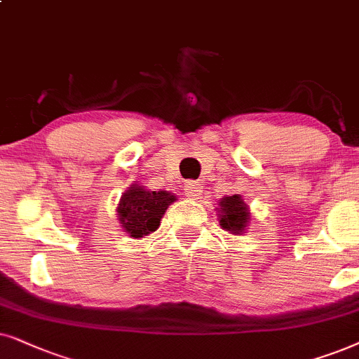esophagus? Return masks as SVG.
<instances>
[{
	"mask_svg": "<svg viewBox=\"0 0 359 359\" xmlns=\"http://www.w3.org/2000/svg\"><path fill=\"white\" fill-rule=\"evenodd\" d=\"M184 190H185V195H187L189 198L197 200L203 192V185L200 182H195V180H190V182L185 184Z\"/></svg>",
	"mask_w": 359,
	"mask_h": 359,
	"instance_id": "obj_1",
	"label": "esophagus"
}]
</instances>
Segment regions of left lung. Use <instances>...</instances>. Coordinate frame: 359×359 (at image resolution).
<instances>
[{
	"label": "left lung",
	"mask_w": 359,
	"mask_h": 359,
	"mask_svg": "<svg viewBox=\"0 0 359 359\" xmlns=\"http://www.w3.org/2000/svg\"><path fill=\"white\" fill-rule=\"evenodd\" d=\"M218 219L219 226L231 235H243L248 224H250L251 215L248 205L243 202L240 195L223 197L218 202Z\"/></svg>",
	"instance_id": "left-lung-1"
}]
</instances>
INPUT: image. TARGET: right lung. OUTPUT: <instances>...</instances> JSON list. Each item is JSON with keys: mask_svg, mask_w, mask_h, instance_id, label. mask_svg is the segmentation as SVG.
Listing matches in <instances>:
<instances>
[{"mask_svg": "<svg viewBox=\"0 0 359 359\" xmlns=\"http://www.w3.org/2000/svg\"><path fill=\"white\" fill-rule=\"evenodd\" d=\"M175 200V195L167 190L152 192V190H146L144 185L133 184L119 200L116 208L118 219L130 236H147L159 228L161 218Z\"/></svg>", "mask_w": 359, "mask_h": 359, "instance_id": "right-lung-1", "label": "right lung"}]
</instances>
